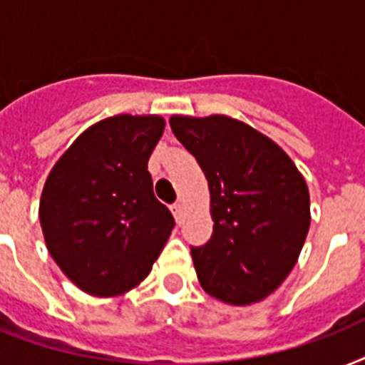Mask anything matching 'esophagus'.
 I'll list each match as a JSON object with an SVG mask.
<instances>
[{
  "label": "esophagus",
  "instance_id": "obj_1",
  "mask_svg": "<svg viewBox=\"0 0 365 365\" xmlns=\"http://www.w3.org/2000/svg\"><path fill=\"white\" fill-rule=\"evenodd\" d=\"M172 214H174V217H176V222L180 223L182 222V216H183V206L180 205V202H174V205L170 206Z\"/></svg>",
  "mask_w": 365,
  "mask_h": 365
}]
</instances>
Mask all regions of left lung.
<instances>
[{
  "mask_svg": "<svg viewBox=\"0 0 365 365\" xmlns=\"http://www.w3.org/2000/svg\"><path fill=\"white\" fill-rule=\"evenodd\" d=\"M210 187L214 233L191 248L200 286L229 305L271 295L297 263L311 225L305 178L271 138L227 115L170 117Z\"/></svg>",
  "mask_w": 365,
  "mask_h": 365,
  "instance_id": "obj_1",
  "label": "left lung"
}]
</instances>
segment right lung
<instances>
[{"instance_id":"obj_1","label":"right lung","mask_w":365,"mask_h":365,"mask_svg":"<svg viewBox=\"0 0 365 365\" xmlns=\"http://www.w3.org/2000/svg\"><path fill=\"white\" fill-rule=\"evenodd\" d=\"M159 115H115L88 126L48 174L39 222L48 254L77 288L121 295L148 277L174 227L155 199L148 160Z\"/></svg>"}]
</instances>
